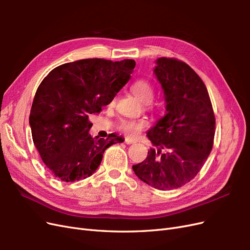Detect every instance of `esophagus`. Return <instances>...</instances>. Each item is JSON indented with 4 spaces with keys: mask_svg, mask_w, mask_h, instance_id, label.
<instances>
[{
    "mask_svg": "<svg viewBox=\"0 0 250 250\" xmlns=\"http://www.w3.org/2000/svg\"><path fill=\"white\" fill-rule=\"evenodd\" d=\"M124 142H125V144H127V145H130V144H133L135 141L132 140V139H130V138H126Z\"/></svg>",
    "mask_w": 250,
    "mask_h": 250,
    "instance_id": "esophagus-1",
    "label": "esophagus"
}]
</instances>
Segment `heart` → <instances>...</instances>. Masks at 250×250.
Listing matches in <instances>:
<instances>
[{"label": "heart", "instance_id": "1", "mask_svg": "<svg viewBox=\"0 0 250 250\" xmlns=\"http://www.w3.org/2000/svg\"><path fill=\"white\" fill-rule=\"evenodd\" d=\"M131 90L141 101L145 102L147 107L152 109L156 108V105L151 102L154 96V88L148 80L139 79L134 81L131 85ZM147 125L148 122L145 119H124L120 121L117 128L119 131L125 133L128 137L134 138L138 137L147 127Z\"/></svg>", "mask_w": 250, "mask_h": 250}]
</instances>
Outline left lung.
I'll return each mask as SVG.
<instances>
[{"label":"left lung","mask_w":250,"mask_h":250,"mask_svg":"<svg viewBox=\"0 0 250 250\" xmlns=\"http://www.w3.org/2000/svg\"><path fill=\"white\" fill-rule=\"evenodd\" d=\"M156 63L167 115L147 134L157 150L150 149L132 169L144 183L170 191L191 181L203 167L214 145L216 119L207 86L190 65L169 57Z\"/></svg>","instance_id":"8db88e82"}]
</instances>
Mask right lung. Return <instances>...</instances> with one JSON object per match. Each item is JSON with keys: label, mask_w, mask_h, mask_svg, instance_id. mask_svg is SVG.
Masks as SVG:
<instances>
[{"label": "right lung", "mask_w": 250, "mask_h": 250, "mask_svg": "<svg viewBox=\"0 0 250 250\" xmlns=\"http://www.w3.org/2000/svg\"><path fill=\"white\" fill-rule=\"evenodd\" d=\"M135 66L133 59L87 58L52 70L37 88L30 111L32 139L42 162L56 178L72 183L99 167L104 151L124 140L89 134V115L109 104Z\"/></svg>", "instance_id": "1"}]
</instances>
